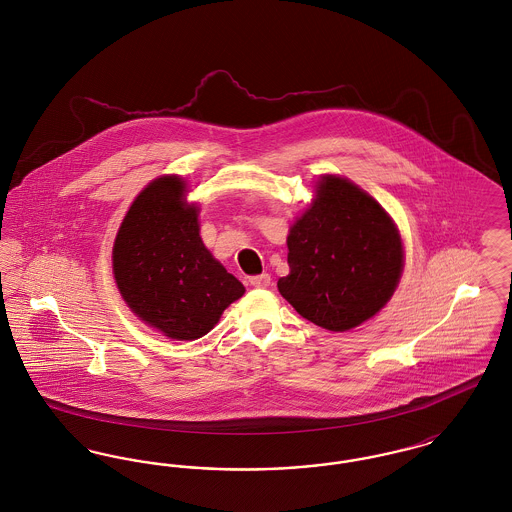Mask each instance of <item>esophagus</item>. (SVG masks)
<instances>
[{"label": "esophagus", "mask_w": 512, "mask_h": 512, "mask_svg": "<svg viewBox=\"0 0 512 512\" xmlns=\"http://www.w3.org/2000/svg\"><path fill=\"white\" fill-rule=\"evenodd\" d=\"M249 284H251L253 288H268V286H270V274L263 272V274L251 276V278H249Z\"/></svg>", "instance_id": "1"}]
</instances>
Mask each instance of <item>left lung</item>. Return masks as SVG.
Segmentation results:
<instances>
[{"label": "left lung", "mask_w": 512, "mask_h": 512, "mask_svg": "<svg viewBox=\"0 0 512 512\" xmlns=\"http://www.w3.org/2000/svg\"><path fill=\"white\" fill-rule=\"evenodd\" d=\"M288 236L290 274L278 290L313 324L345 332L374 317L403 272V244L382 205L351 180L326 174Z\"/></svg>", "instance_id": "left-lung-1"}]
</instances>
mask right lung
Listing matches in <instances>:
<instances>
[{"label":"right lung","mask_w":512,"mask_h":512,"mask_svg":"<svg viewBox=\"0 0 512 512\" xmlns=\"http://www.w3.org/2000/svg\"><path fill=\"white\" fill-rule=\"evenodd\" d=\"M197 211L180 176L155 178L130 205L113 245L122 299L172 340L205 336L245 292L201 242Z\"/></svg>","instance_id":"right-lung-1"}]
</instances>
